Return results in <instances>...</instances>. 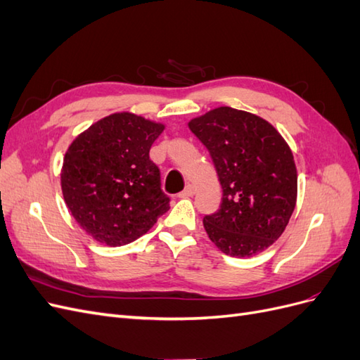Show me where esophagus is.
Masks as SVG:
<instances>
[{
	"label": "esophagus",
	"mask_w": 360,
	"mask_h": 360,
	"mask_svg": "<svg viewBox=\"0 0 360 360\" xmlns=\"http://www.w3.org/2000/svg\"><path fill=\"white\" fill-rule=\"evenodd\" d=\"M193 193H195V188L192 186V184H188V186L179 193V197L180 198H188V197H192Z\"/></svg>",
	"instance_id": "esophagus-1"
}]
</instances>
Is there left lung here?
I'll list each match as a JSON object with an SVG mask.
<instances>
[{
    "mask_svg": "<svg viewBox=\"0 0 360 360\" xmlns=\"http://www.w3.org/2000/svg\"><path fill=\"white\" fill-rule=\"evenodd\" d=\"M189 129L209 150L222 186L217 212L202 224L230 257H252L274 245L296 207L297 172L278 130L230 106L193 118Z\"/></svg>",
    "mask_w": 360,
    "mask_h": 360,
    "instance_id": "obj_1",
    "label": "left lung"
}]
</instances>
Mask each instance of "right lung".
<instances>
[{
  "label": "right lung",
  "instance_id": "add662e5",
  "mask_svg": "<svg viewBox=\"0 0 360 360\" xmlns=\"http://www.w3.org/2000/svg\"><path fill=\"white\" fill-rule=\"evenodd\" d=\"M165 129L130 112L90 126L70 144L61 189L70 213L94 240L123 246L136 240L169 210L150 147Z\"/></svg>",
  "mask_w": 360,
  "mask_h": 360
}]
</instances>
